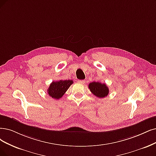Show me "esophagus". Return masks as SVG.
Listing matches in <instances>:
<instances>
[{"label": "esophagus", "instance_id": "34e87169", "mask_svg": "<svg viewBox=\"0 0 156 156\" xmlns=\"http://www.w3.org/2000/svg\"><path fill=\"white\" fill-rule=\"evenodd\" d=\"M78 82L80 83H82V84H83V83H85V80H78Z\"/></svg>", "mask_w": 156, "mask_h": 156}]
</instances>
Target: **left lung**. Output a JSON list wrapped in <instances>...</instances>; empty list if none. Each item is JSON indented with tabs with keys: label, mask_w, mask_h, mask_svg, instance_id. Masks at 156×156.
I'll list each match as a JSON object with an SVG mask.
<instances>
[{
	"label": "left lung",
	"mask_w": 156,
	"mask_h": 156,
	"mask_svg": "<svg viewBox=\"0 0 156 156\" xmlns=\"http://www.w3.org/2000/svg\"><path fill=\"white\" fill-rule=\"evenodd\" d=\"M89 88L90 92L94 95L100 98H103L108 94V88L105 83H101L98 82H93L89 84Z\"/></svg>",
	"instance_id": "8db88e82"
}]
</instances>
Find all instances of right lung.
<instances>
[{"label":"right lung","instance_id":"add662e5","mask_svg":"<svg viewBox=\"0 0 156 156\" xmlns=\"http://www.w3.org/2000/svg\"><path fill=\"white\" fill-rule=\"evenodd\" d=\"M73 80H59L53 82L48 89V94L54 99L58 100L66 93L69 87L73 84Z\"/></svg>","mask_w":156,"mask_h":156}]
</instances>
